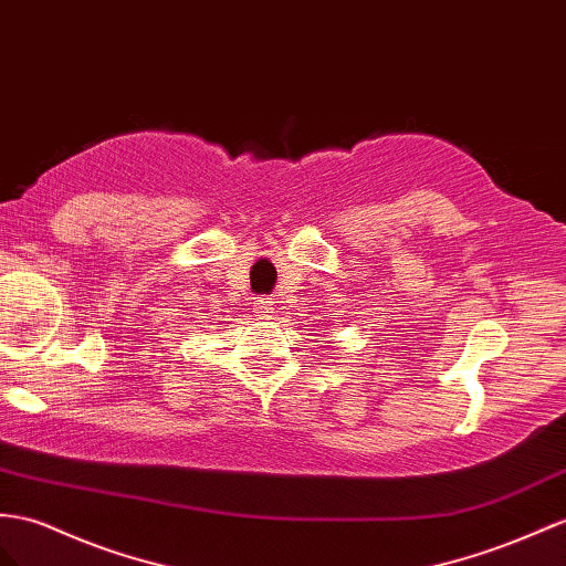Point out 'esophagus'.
I'll return each instance as SVG.
<instances>
[{
	"instance_id": "obj_1",
	"label": "esophagus",
	"mask_w": 566,
	"mask_h": 566,
	"mask_svg": "<svg viewBox=\"0 0 566 566\" xmlns=\"http://www.w3.org/2000/svg\"><path fill=\"white\" fill-rule=\"evenodd\" d=\"M274 313V306H272V301L270 298H263L258 303V315H260V321H272V315Z\"/></svg>"
}]
</instances>
